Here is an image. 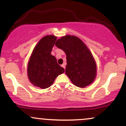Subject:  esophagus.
<instances>
[{
	"instance_id": "esophagus-1",
	"label": "esophagus",
	"mask_w": 126,
	"mask_h": 126,
	"mask_svg": "<svg viewBox=\"0 0 126 126\" xmlns=\"http://www.w3.org/2000/svg\"><path fill=\"white\" fill-rule=\"evenodd\" d=\"M61 66L63 68L65 69V64H63V65H61Z\"/></svg>"
}]
</instances>
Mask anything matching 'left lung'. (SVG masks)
<instances>
[{
	"label": "left lung",
	"instance_id": "obj_1",
	"mask_svg": "<svg viewBox=\"0 0 126 126\" xmlns=\"http://www.w3.org/2000/svg\"><path fill=\"white\" fill-rule=\"evenodd\" d=\"M55 45L66 54L65 74L75 86L84 88L94 82L97 65L92 54L81 39L66 35L56 41Z\"/></svg>",
	"mask_w": 126,
	"mask_h": 126
}]
</instances>
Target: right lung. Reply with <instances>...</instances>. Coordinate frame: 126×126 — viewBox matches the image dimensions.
Returning <instances> with one entry per match:
<instances>
[{
    "mask_svg": "<svg viewBox=\"0 0 126 126\" xmlns=\"http://www.w3.org/2000/svg\"><path fill=\"white\" fill-rule=\"evenodd\" d=\"M57 37H43L34 48L28 63V77L31 84L42 89L52 85L55 78L65 72L51 51Z\"/></svg>",
    "mask_w": 126,
    "mask_h": 126,
    "instance_id": "obj_1",
    "label": "right lung"
}]
</instances>
